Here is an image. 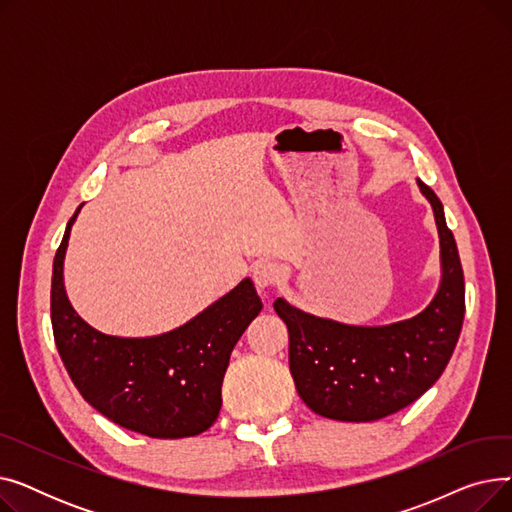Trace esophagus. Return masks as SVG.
<instances>
[{"mask_svg":"<svg viewBox=\"0 0 512 512\" xmlns=\"http://www.w3.org/2000/svg\"><path fill=\"white\" fill-rule=\"evenodd\" d=\"M284 278V272L282 267L272 263V261H263V263H257L255 270H253V282L257 286L259 292H265L274 288L276 284H280V280Z\"/></svg>","mask_w":512,"mask_h":512,"instance_id":"esophagus-1","label":"esophagus"}]
</instances>
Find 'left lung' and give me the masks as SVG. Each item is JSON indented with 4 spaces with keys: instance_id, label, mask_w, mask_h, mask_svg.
Listing matches in <instances>:
<instances>
[{
    "instance_id": "obj_1",
    "label": "left lung",
    "mask_w": 512,
    "mask_h": 512,
    "mask_svg": "<svg viewBox=\"0 0 512 512\" xmlns=\"http://www.w3.org/2000/svg\"><path fill=\"white\" fill-rule=\"evenodd\" d=\"M440 236V286L421 313L388 326H348L276 299L288 363L305 405L336 421H375L409 407L446 369L465 317L459 249L436 193L417 178Z\"/></svg>"
}]
</instances>
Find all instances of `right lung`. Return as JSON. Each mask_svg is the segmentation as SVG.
<instances>
[{
  "instance_id": "add662e5",
  "label": "right lung",
  "mask_w": 512,
  "mask_h": 512,
  "mask_svg": "<svg viewBox=\"0 0 512 512\" xmlns=\"http://www.w3.org/2000/svg\"><path fill=\"white\" fill-rule=\"evenodd\" d=\"M70 218L53 259L51 326L78 392L110 421L149 438L199 436L222 409V382L238 338L263 309L251 278L242 280L176 330L122 338L91 328L68 301L64 259Z\"/></svg>"
}]
</instances>
